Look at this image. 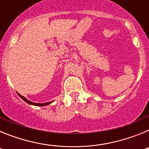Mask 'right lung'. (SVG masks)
Instances as JSON below:
<instances>
[{"label":"right lung","mask_w":149,"mask_h":149,"mask_svg":"<svg viewBox=\"0 0 149 149\" xmlns=\"http://www.w3.org/2000/svg\"><path fill=\"white\" fill-rule=\"evenodd\" d=\"M18 95L20 96L21 98H22V99L24 100V101H25V102H27V103H28V104H32V105H35V106H46V105H48V104H50L51 103V101H50V102H47V103H44V104H39V103H33V102H32V101H29V100H27V98H24V96H22V95H21L20 94H18Z\"/></svg>","instance_id":"1"}]
</instances>
